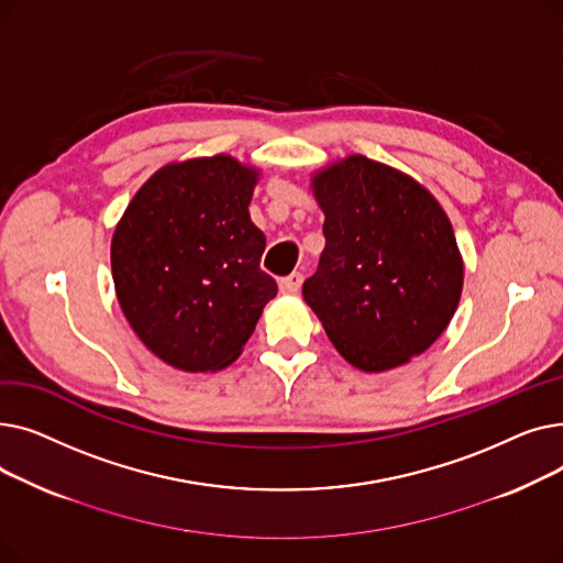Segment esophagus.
I'll return each mask as SVG.
<instances>
[{
    "label": "esophagus",
    "mask_w": 563,
    "mask_h": 563,
    "mask_svg": "<svg viewBox=\"0 0 563 563\" xmlns=\"http://www.w3.org/2000/svg\"><path fill=\"white\" fill-rule=\"evenodd\" d=\"M301 283H303V276L299 272H294L285 278H280V291L285 294H297L301 289Z\"/></svg>",
    "instance_id": "1"
}]
</instances>
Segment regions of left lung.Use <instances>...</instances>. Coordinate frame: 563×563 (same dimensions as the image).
Wrapping results in <instances>:
<instances>
[{
    "label": "left lung",
    "instance_id": "obj_1",
    "mask_svg": "<svg viewBox=\"0 0 563 563\" xmlns=\"http://www.w3.org/2000/svg\"><path fill=\"white\" fill-rule=\"evenodd\" d=\"M323 249L303 299L342 358L386 372L424 353L452 321L463 260L440 202L410 175L349 155L312 177Z\"/></svg>",
    "mask_w": 563,
    "mask_h": 563
}]
</instances>
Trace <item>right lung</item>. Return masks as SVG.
<instances>
[{
  "mask_svg": "<svg viewBox=\"0 0 563 563\" xmlns=\"http://www.w3.org/2000/svg\"><path fill=\"white\" fill-rule=\"evenodd\" d=\"M257 175L230 155L166 164L113 230L118 303L170 367H228L276 297V280L260 269L264 232L249 214Z\"/></svg>",
  "mask_w": 563,
  "mask_h": 563,
  "instance_id": "1",
  "label": "right lung"
}]
</instances>
